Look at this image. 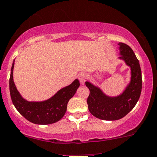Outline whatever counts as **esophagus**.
Masks as SVG:
<instances>
[{"label": "esophagus", "mask_w": 157, "mask_h": 157, "mask_svg": "<svg viewBox=\"0 0 157 157\" xmlns=\"http://www.w3.org/2000/svg\"><path fill=\"white\" fill-rule=\"evenodd\" d=\"M78 78H79V81H80L81 83L84 84V82H85L86 79H87V75L84 73H80L78 75Z\"/></svg>", "instance_id": "obj_1"}]
</instances>
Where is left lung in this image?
Returning a JSON list of instances; mask_svg holds the SVG:
<instances>
[{
    "label": "left lung",
    "instance_id": "8db88e82",
    "mask_svg": "<svg viewBox=\"0 0 157 157\" xmlns=\"http://www.w3.org/2000/svg\"><path fill=\"white\" fill-rule=\"evenodd\" d=\"M119 59L124 60L131 70V82L124 92L117 97H110L98 87L85 82L90 90L87 101L88 109L92 115L102 120H118L125 117L135 107L142 91V72L139 60L129 46L124 43H119Z\"/></svg>",
    "mask_w": 157,
    "mask_h": 157
}]
</instances>
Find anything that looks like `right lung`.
I'll use <instances>...</instances> for the list:
<instances>
[{
	"instance_id": "obj_1",
	"label": "right lung",
	"mask_w": 157,
	"mask_h": 157,
	"mask_svg": "<svg viewBox=\"0 0 157 157\" xmlns=\"http://www.w3.org/2000/svg\"><path fill=\"white\" fill-rule=\"evenodd\" d=\"M14 61L10 78V96L14 106L28 121L37 124H49L59 121L64 116L69 100L75 95L80 83L78 79L44 101H28L21 97L13 82Z\"/></svg>"
}]
</instances>
